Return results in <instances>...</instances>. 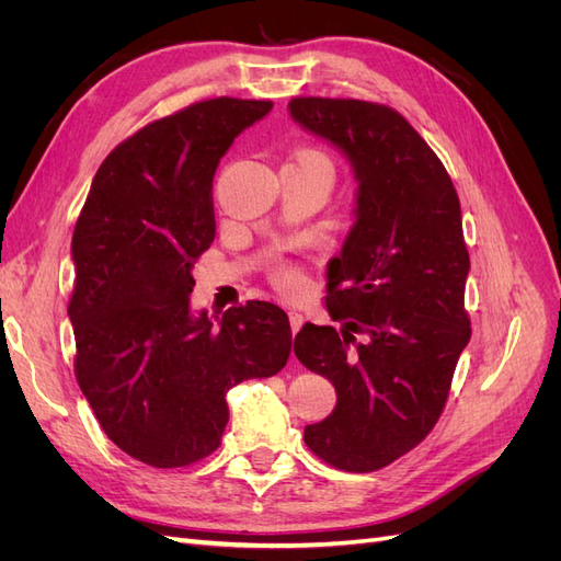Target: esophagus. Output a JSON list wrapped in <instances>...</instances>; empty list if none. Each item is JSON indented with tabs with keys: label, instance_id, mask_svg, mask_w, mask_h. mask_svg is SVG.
Listing matches in <instances>:
<instances>
[{
	"label": "esophagus",
	"instance_id": "1",
	"mask_svg": "<svg viewBox=\"0 0 561 561\" xmlns=\"http://www.w3.org/2000/svg\"><path fill=\"white\" fill-rule=\"evenodd\" d=\"M304 325V316L297 313V311H290V328H293V334H297Z\"/></svg>",
	"mask_w": 561,
	"mask_h": 561
}]
</instances>
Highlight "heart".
Instances as JSON below:
<instances>
[{"label":"heart","instance_id":"obj_1","mask_svg":"<svg viewBox=\"0 0 561 561\" xmlns=\"http://www.w3.org/2000/svg\"><path fill=\"white\" fill-rule=\"evenodd\" d=\"M297 157H316V159H322V157L318 154V151H299ZM322 161H325V159H322ZM276 278H278V283L285 285V287H295V285L299 283V274H297V271H293V268H278V271H276Z\"/></svg>","mask_w":561,"mask_h":561}]
</instances>
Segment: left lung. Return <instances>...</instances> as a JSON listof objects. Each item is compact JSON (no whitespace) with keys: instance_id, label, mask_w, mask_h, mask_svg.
<instances>
[{"instance_id":"1","label":"left lung","mask_w":561,"mask_h":561,"mask_svg":"<svg viewBox=\"0 0 561 561\" xmlns=\"http://www.w3.org/2000/svg\"><path fill=\"white\" fill-rule=\"evenodd\" d=\"M287 112L342 151L358 184L355 222L328 262L325 309L342 325L307 322L295 336L299 363L336 390L304 443L339 470L371 472L431 433L470 342L461 206L443 161L396 110L295 98Z\"/></svg>"}]
</instances>
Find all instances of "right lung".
I'll return each instance as SVG.
<instances>
[{"label":"right lung","mask_w":561,"mask_h":561,"mask_svg":"<svg viewBox=\"0 0 561 561\" xmlns=\"http://www.w3.org/2000/svg\"><path fill=\"white\" fill-rule=\"evenodd\" d=\"M268 100L215 98L145 126L98 168L72 236L67 307L77 381L112 443L154 468L213 454L227 390L287 363V313L192 309L194 260L215 241L213 178Z\"/></svg>","instance_id":"right-lung-1"}]
</instances>
